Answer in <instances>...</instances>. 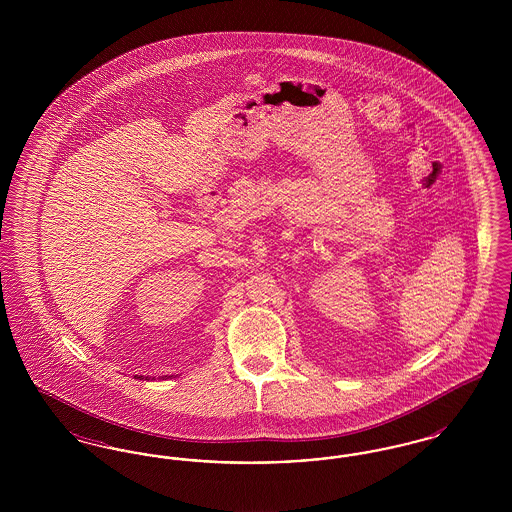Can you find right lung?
<instances>
[{"instance_id":"add662e5","label":"right lung","mask_w":512,"mask_h":512,"mask_svg":"<svg viewBox=\"0 0 512 512\" xmlns=\"http://www.w3.org/2000/svg\"><path fill=\"white\" fill-rule=\"evenodd\" d=\"M140 380H144V378H142V376H140Z\"/></svg>"}]
</instances>
